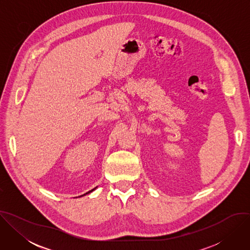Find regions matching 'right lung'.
<instances>
[{
	"label": "right lung",
	"mask_w": 250,
	"mask_h": 250,
	"mask_svg": "<svg viewBox=\"0 0 250 250\" xmlns=\"http://www.w3.org/2000/svg\"><path fill=\"white\" fill-rule=\"evenodd\" d=\"M96 188H97V187H96ZM96 188H94V189H92V190H91V191H89V192H87V193H86V194H89V193H91V192H93V191H94V190H95V189H96ZM86 194H84V195H86ZM84 195H82V196H84Z\"/></svg>",
	"instance_id": "add662e5"
}]
</instances>
